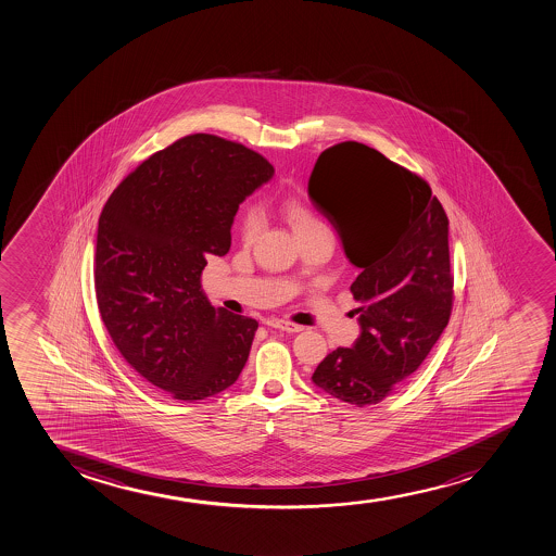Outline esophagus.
I'll list each match as a JSON object with an SVG mask.
<instances>
[{
  "instance_id": "34e87169",
  "label": "esophagus",
  "mask_w": 556,
  "mask_h": 556,
  "mask_svg": "<svg viewBox=\"0 0 556 556\" xmlns=\"http://www.w3.org/2000/svg\"><path fill=\"white\" fill-rule=\"evenodd\" d=\"M266 325L271 327V329L285 330L288 334H295V332L303 330L301 325H293V323L282 321V319H269V321H266Z\"/></svg>"
}]
</instances>
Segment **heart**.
I'll use <instances>...</instances> for the list:
<instances>
[{"label":"heart","mask_w":556,"mask_h":556,"mask_svg":"<svg viewBox=\"0 0 556 556\" xmlns=\"http://www.w3.org/2000/svg\"><path fill=\"white\" fill-rule=\"evenodd\" d=\"M285 215H287L288 222L292 226L293 233L298 235V237L314 233V231H319V229H327L325 224L314 215V211L308 210L303 203H288L287 207H285ZM261 227H263L261 211H248L244 218H242V226H240V235H242V240H244L245 244H251L253 240L257 239V235L261 233Z\"/></svg>","instance_id":"obj_1"}]
</instances>
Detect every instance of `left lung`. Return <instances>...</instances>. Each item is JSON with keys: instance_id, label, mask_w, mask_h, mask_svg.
<instances>
[{"instance_id": "1", "label": "left lung", "mask_w": 556, "mask_h": 556, "mask_svg": "<svg viewBox=\"0 0 556 556\" xmlns=\"http://www.w3.org/2000/svg\"><path fill=\"white\" fill-rule=\"evenodd\" d=\"M308 197L359 268L351 285L359 336L323 359L312 382L353 406L378 404L448 325V216L425 179L356 141L319 154Z\"/></svg>"}]
</instances>
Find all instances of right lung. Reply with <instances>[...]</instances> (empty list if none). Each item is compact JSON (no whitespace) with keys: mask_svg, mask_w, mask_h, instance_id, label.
I'll return each mask as SVG.
<instances>
[{"mask_svg":"<svg viewBox=\"0 0 556 556\" xmlns=\"http://www.w3.org/2000/svg\"><path fill=\"white\" fill-rule=\"evenodd\" d=\"M274 176L263 155L194 134L150 155L99 218L97 305L123 358L178 401L233 386L258 323L215 308L200 275L231 245L240 203Z\"/></svg>","mask_w":556,"mask_h":556,"instance_id":"obj_1","label":"right lung"}]
</instances>
